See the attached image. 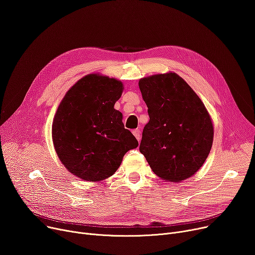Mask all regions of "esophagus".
<instances>
[{
	"mask_svg": "<svg viewBox=\"0 0 255 255\" xmlns=\"http://www.w3.org/2000/svg\"><path fill=\"white\" fill-rule=\"evenodd\" d=\"M132 132H133V134H134V136L136 137V139L139 141L140 138H141V132H140V130L139 129H135V130H133Z\"/></svg>",
	"mask_w": 255,
	"mask_h": 255,
	"instance_id": "1",
	"label": "esophagus"
}]
</instances>
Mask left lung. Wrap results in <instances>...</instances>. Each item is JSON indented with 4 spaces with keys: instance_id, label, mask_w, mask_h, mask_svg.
I'll return each instance as SVG.
<instances>
[{
    "instance_id": "left-lung-1",
    "label": "left lung",
    "mask_w": 255,
    "mask_h": 255,
    "mask_svg": "<svg viewBox=\"0 0 255 255\" xmlns=\"http://www.w3.org/2000/svg\"><path fill=\"white\" fill-rule=\"evenodd\" d=\"M138 86L150 117L140 153L162 180L190 178L205 163L213 143V124L204 103L176 73L144 77Z\"/></svg>"
}]
</instances>
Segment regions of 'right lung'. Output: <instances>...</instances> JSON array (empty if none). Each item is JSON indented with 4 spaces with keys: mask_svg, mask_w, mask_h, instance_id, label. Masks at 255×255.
I'll return each instance as SVG.
<instances>
[{
    "mask_svg": "<svg viewBox=\"0 0 255 255\" xmlns=\"http://www.w3.org/2000/svg\"><path fill=\"white\" fill-rule=\"evenodd\" d=\"M123 92L115 78L89 74L68 91L52 123L58 157L71 173L97 182L114 175L137 139L114 109Z\"/></svg>",
    "mask_w": 255,
    "mask_h": 255,
    "instance_id": "1",
    "label": "right lung"
}]
</instances>
